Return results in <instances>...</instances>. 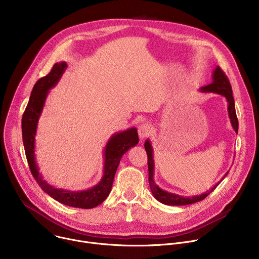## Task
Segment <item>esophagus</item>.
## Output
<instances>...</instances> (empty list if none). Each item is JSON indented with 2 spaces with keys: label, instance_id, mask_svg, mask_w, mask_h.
Segmentation results:
<instances>
[{
  "label": "esophagus",
  "instance_id": "obj_1",
  "mask_svg": "<svg viewBox=\"0 0 259 259\" xmlns=\"http://www.w3.org/2000/svg\"><path fill=\"white\" fill-rule=\"evenodd\" d=\"M151 132H152V127L150 124L144 123L138 127V135H139L140 139H143L144 137L149 136L151 134Z\"/></svg>",
  "mask_w": 259,
  "mask_h": 259
}]
</instances>
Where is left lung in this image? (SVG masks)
Wrapping results in <instances>:
<instances>
[{
	"label": "left lung",
	"instance_id": "8db88e82",
	"mask_svg": "<svg viewBox=\"0 0 259 259\" xmlns=\"http://www.w3.org/2000/svg\"><path fill=\"white\" fill-rule=\"evenodd\" d=\"M201 92L203 93H215V94H219L223 95L228 102V114H229V118H230V122L232 124L233 129L235 130L236 133H238V128H239V123H238V119H237V115H236V108H235V100L233 97V90H232V86L230 84V81L228 79V77L225 75V72L221 70V68L219 66H216L215 69L212 72V82L204 87H201L199 89ZM144 149L146 151L147 154V158H149V161H147V164H149V181H150V187H151V191L152 194L154 195L155 199L158 200L160 203L165 204V205H169V206H182V205H190V204H194L197 202H200L202 200H204L209 194H211L218 184L224 180V178H226V176L228 175L229 171L224 175V177L220 179V181H218L217 183L214 184V187H212L209 191L201 194V195H197V196H192V197H184V196H180L174 193H170L167 192L163 189H161L158 184L155 182L154 180V173H155V161H154V149L151 140L147 138L144 142Z\"/></svg>",
	"mask_w": 259,
	"mask_h": 259
}]
</instances>
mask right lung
Segmentation results:
<instances>
[{
  "mask_svg": "<svg viewBox=\"0 0 259 259\" xmlns=\"http://www.w3.org/2000/svg\"><path fill=\"white\" fill-rule=\"evenodd\" d=\"M66 67L67 64L65 61L55 63L48 75L34 84L22 116L21 127L23 145L30 172L46 194L64 205L75 208L91 209L100 205L108 197L121 158L129 149L139 142L138 133L137 129L133 127L114 133L109 137L103 151V174L100 181L94 187L84 191H69L57 189L48 183L42 173H40L39 166L35 161L34 142L36 128H38L39 119L42 115L49 91L57 85Z\"/></svg>",
  "mask_w": 259,
  "mask_h": 259,
  "instance_id": "obj_1",
  "label": "right lung"
}]
</instances>
